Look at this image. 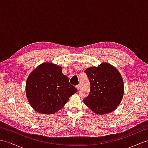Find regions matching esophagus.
<instances>
[{
	"label": "esophagus",
	"instance_id": "obj_1",
	"mask_svg": "<svg viewBox=\"0 0 148 148\" xmlns=\"http://www.w3.org/2000/svg\"><path fill=\"white\" fill-rule=\"evenodd\" d=\"M76 88H77V90H79V88H80V85H77V86H76Z\"/></svg>",
	"mask_w": 148,
	"mask_h": 148
}]
</instances>
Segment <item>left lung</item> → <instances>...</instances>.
<instances>
[{
  "instance_id": "obj_1",
  "label": "left lung",
  "mask_w": 148,
  "mask_h": 148,
  "mask_svg": "<svg viewBox=\"0 0 148 148\" xmlns=\"http://www.w3.org/2000/svg\"><path fill=\"white\" fill-rule=\"evenodd\" d=\"M90 83L86 105L97 115L111 113L119 106L124 94L123 80L116 67L108 62L85 70Z\"/></svg>"
}]
</instances>
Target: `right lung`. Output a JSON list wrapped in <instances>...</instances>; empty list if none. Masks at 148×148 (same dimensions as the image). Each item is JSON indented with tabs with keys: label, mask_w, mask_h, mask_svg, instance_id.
<instances>
[{
	"label": "right lung",
	"mask_w": 148,
	"mask_h": 148,
	"mask_svg": "<svg viewBox=\"0 0 148 148\" xmlns=\"http://www.w3.org/2000/svg\"><path fill=\"white\" fill-rule=\"evenodd\" d=\"M25 91L34 110L49 115L61 110L77 90L62 74L61 66L46 62L29 74Z\"/></svg>",
	"instance_id": "add662e5"
}]
</instances>
